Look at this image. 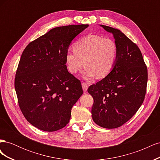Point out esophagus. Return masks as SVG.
<instances>
[{"label": "esophagus", "mask_w": 160, "mask_h": 160, "mask_svg": "<svg viewBox=\"0 0 160 160\" xmlns=\"http://www.w3.org/2000/svg\"><path fill=\"white\" fill-rule=\"evenodd\" d=\"M88 87H89V85H88V83H82V88H83V91L86 92L87 90H88Z\"/></svg>", "instance_id": "obj_1"}]
</instances>
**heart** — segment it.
Returning <instances> with one entry per match:
<instances>
[{"instance_id":"b5f03b06","label":"heart","mask_w":160,"mask_h":160,"mask_svg":"<svg viewBox=\"0 0 160 160\" xmlns=\"http://www.w3.org/2000/svg\"><path fill=\"white\" fill-rule=\"evenodd\" d=\"M67 69L75 74L85 68L83 76L86 79L108 76L113 71L118 59V47L113 40L96 34H89L77 41L73 51L65 55Z\"/></svg>"}]
</instances>
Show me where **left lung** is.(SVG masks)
Here are the masks:
<instances>
[{"instance_id":"obj_1","label":"left lung","mask_w":160,"mask_h":160,"mask_svg":"<svg viewBox=\"0 0 160 160\" xmlns=\"http://www.w3.org/2000/svg\"><path fill=\"white\" fill-rule=\"evenodd\" d=\"M113 34L118 59L113 71L88 88L94 102L93 122L100 127L122 126L137 112L143 102L148 83V69L139 47L121 31L101 25Z\"/></svg>"}]
</instances>
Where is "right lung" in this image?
Returning a JSON list of instances; mask_svg holds the SVG:
<instances>
[{"label": "right lung", "instance_id": "right-lung-1", "mask_svg": "<svg viewBox=\"0 0 160 160\" xmlns=\"http://www.w3.org/2000/svg\"><path fill=\"white\" fill-rule=\"evenodd\" d=\"M88 27L52 28L23 51L14 88L23 115L37 128L55 132L69 122L72 106L83 91L67 70L65 57L72 39Z\"/></svg>", "mask_w": 160, "mask_h": 160}]
</instances>
